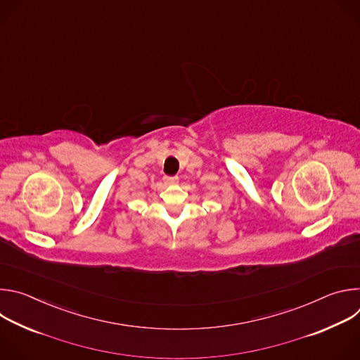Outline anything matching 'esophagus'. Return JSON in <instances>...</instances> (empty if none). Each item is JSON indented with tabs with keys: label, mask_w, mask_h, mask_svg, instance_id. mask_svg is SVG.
<instances>
[{
	"label": "esophagus",
	"mask_w": 360,
	"mask_h": 360,
	"mask_svg": "<svg viewBox=\"0 0 360 360\" xmlns=\"http://www.w3.org/2000/svg\"><path fill=\"white\" fill-rule=\"evenodd\" d=\"M178 182V176H164V184L165 185H174Z\"/></svg>",
	"instance_id": "esophagus-1"
}]
</instances>
